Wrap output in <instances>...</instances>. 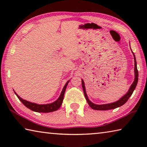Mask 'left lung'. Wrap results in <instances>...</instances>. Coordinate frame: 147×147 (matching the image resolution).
Listing matches in <instances>:
<instances>
[{
	"label": "left lung",
	"instance_id": "1",
	"mask_svg": "<svg viewBox=\"0 0 147 147\" xmlns=\"http://www.w3.org/2000/svg\"><path fill=\"white\" fill-rule=\"evenodd\" d=\"M132 53H133L134 58V65H135V67H134L135 78H134V82L131 85L130 88L128 89L127 93L124 94L123 96H122V97L117 101L114 102H112V103L105 104H96L93 103L91 101L89 100V99L88 98V94H87L86 91L85 84H84V82L83 80L82 79V88H83L84 95H85L87 102L88 103L89 106H90L92 109H95V110H109V109H115V108H118V107L123 106V104H124L126 102H127L128 98L130 97V96L133 93L134 89H136V87L137 86V84H138V68H137L136 59V56H135V55H134V53H133V52H132Z\"/></svg>",
	"mask_w": 147,
	"mask_h": 147
}]
</instances>
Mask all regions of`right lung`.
I'll use <instances>...</instances> for the list:
<instances>
[{
	"instance_id": "add662e5",
	"label": "right lung",
	"mask_w": 147,
	"mask_h": 147,
	"mask_svg": "<svg viewBox=\"0 0 147 147\" xmlns=\"http://www.w3.org/2000/svg\"><path fill=\"white\" fill-rule=\"evenodd\" d=\"M69 82V80L67 82L65 85L64 86L63 88L61 91L60 95H59V98L53 103L47 104H38L36 103L31 102L24 100V99L20 97V96L15 91H14V93H16V94L17 96V98L19 99V100L21 101V102L26 107V108H28V109H31V110L36 111V112H39V113L53 112V111L58 110V109L60 108V106H61V104H62V102H63V97H64L65 91V89L67 88V86Z\"/></svg>"
}]
</instances>
